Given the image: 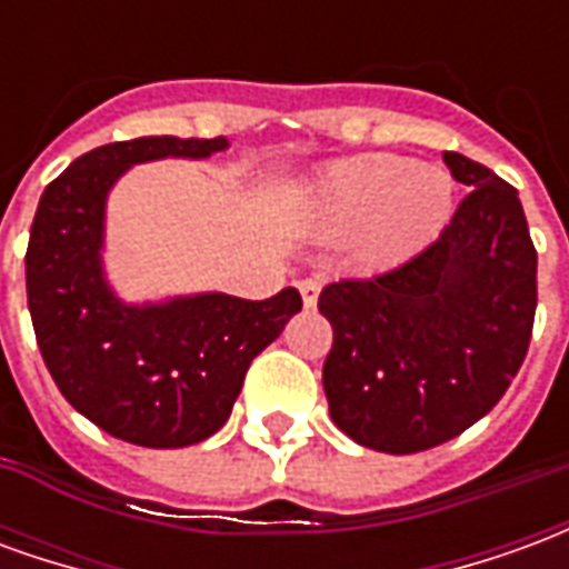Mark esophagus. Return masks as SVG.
I'll return each mask as SVG.
<instances>
[{"label":"esophagus","mask_w":569,"mask_h":569,"mask_svg":"<svg viewBox=\"0 0 569 569\" xmlns=\"http://www.w3.org/2000/svg\"><path fill=\"white\" fill-rule=\"evenodd\" d=\"M298 292H301V301H305V308H313L317 305V298H320V280H298Z\"/></svg>","instance_id":"1"}]
</instances>
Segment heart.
<instances>
[{
    "label": "heart",
    "instance_id": "1",
    "mask_svg": "<svg viewBox=\"0 0 569 569\" xmlns=\"http://www.w3.org/2000/svg\"><path fill=\"white\" fill-rule=\"evenodd\" d=\"M332 234L366 231L371 259L393 261L441 234L453 210L451 176L396 154H366L335 167L317 200Z\"/></svg>",
    "mask_w": 569,
    "mask_h": 569
}]
</instances>
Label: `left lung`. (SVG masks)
I'll use <instances>...</instances> for the list:
<instances>
[{"label": "left lung", "mask_w": 569, "mask_h": 569, "mask_svg": "<svg viewBox=\"0 0 569 569\" xmlns=\"http://www.w3.org/2000/svg\"><path fill=\"white\" fill-rule=\"evenodd\" d=\"M472 191L418 256L320 292L332 322L322 366L329 415L350 439L418 453L460 436L521 369L537 313V249L509 182L445 151Z\"/></svg>", "instance_id": "left-lung-1"}]
</instances>
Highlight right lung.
<instances>
[{
    "mask_svg": "<svg viewBox=\"0 0 569 569\" xmlns=\"http://www.w3.org/2000/svg\"><path fill=\"white\" fill-rule=\"evenodd\" d=\"M216 140L140 137L81 154L44 188L27 247V305L57 390L109 436L186 448L222 427L252 359L298 310V289L264 301L203 292L124 305L103 277L106 194L128 167L210 158Z\"/></svg>",
    "mask_w": 569,
    "mask_h": 569,
    "instance_id": "1",
    "label": "right lung"
}]
</instances>
